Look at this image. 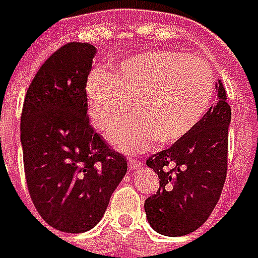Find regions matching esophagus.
<instances>
[{"instance_id":"34e87169","label":"esophagus","mask_w":258,"mask_h":258,"mask_svg":"<svg viewBox=\"0 0 258 258\" xmlns=\"http://www.w3.org/2000/svg\"><path fill=\"white\" fill-rule=\"evenodd\" d=\"M142 166V163L140 161H137V160H134V158H128V167L131 170H136V169H139Z\"/></svg>"}]
</instances>
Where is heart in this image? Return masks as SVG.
Instances as JSON below:
<instances>
[{"mask_svg":"<svg viewBox=\"0 0 258 258\" xmlns=\"http://www.w3.org/2000/svg\"><path fill=\"white\" fill-rule=\"evenodd\" d=\"M92 124L107 133L128 113H136L115 130L109 140L122 151L146 149L183 139L206 115L214 97L211 66L176 50H151L121 62L113 75L95 72L86 85Z\"/></svg>","mask_w":258,"mask_h":258,"instance_id":"b5f03b06","label":"heart"}]
</instances>
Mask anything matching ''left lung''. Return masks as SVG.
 <instances>
[{"label": "left lung", "instance_id": "left-lung-1", "mask_svg": "<svg viewBox=\"0 0 258 258\" xmlns=\"http://www.w3.org/2000/svg\"><path fill=\"white\" fill-rule=\"evenodd\" d=\"M230 119L232 109L220 83L217 104L196 128L146 160L160 179L157 194L145 200V212L155 232L183 236L209 218L227 176Z\"/></svg>", "mask_w": 258, "mask_h": 258}]
</instances>
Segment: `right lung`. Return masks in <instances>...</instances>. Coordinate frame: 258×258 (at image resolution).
Here are the masks:
<instances>
[{
  "label": "right lung",
  "mask_w": 258,
  "mask_h": 258,
  "mask_svg": "<svg viewBox=\"0 0 258 258\" xmlns=\"http://www.w3.org/2000/svg\"><path fill=\"white\" fill-rule=\"evenodd\" d=\"M95 47L72 41L53 52L24 100L21 142L28 191L53 229L83 233L98 224L127 161L91 127L86 82Z\"/></svg>",
  "instance_id": "1"
}]
</instances>
